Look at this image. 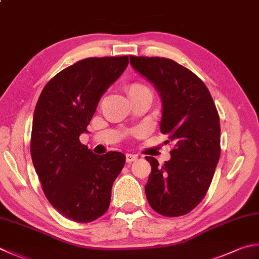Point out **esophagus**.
Instances as JSON below:
<instances>
[{"mask_svg": "<svg viewBox=\"0 0 259 259\" xmlns=\"http://www.w3.org/2000/svg\"><path fill=\"white\" fill-rule=\"evenodd\" d=\"M138 159V156L134 154H125V160L126 163H133V161Z\"/></svg>", "mask_w": 259, "mask_h": 259, "instance_id": "obj_1", "label": "esophagus"}]
</instances>
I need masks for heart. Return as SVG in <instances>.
Instances as JSON below:
<instances>
[{
    "label": "heart",
    "instance_id": "b5f03b06",
    "mask_svg": "<svg viewBox=\"0 0 259 259\" xmlns=\"http://www.w3.org/2000/svg\"><path fill=\"white\" fill-rule=\"evenodd\" d=\"M143 89H147L146 86H144V85H141V84H131V85H129L128 86V93L129 94H133V93H135V92H137V91H139V90H143Z\"/></svg>",
    "mask_w": 259,
    "mask_h": 259
}]
</instances>
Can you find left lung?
<instances>
[{"label":"left lung","instance_id":"obj_1","mask_svg":"<svg viewBox=\"0 0 259 259\" xmlns=\"http://www.w3.org/2000/svg\"><path fill=\"white\" fill-rule=\"evenodd\" d=\"M130 64L158 92L160 131L175 144L163 166L146 157L151 165L147 200L161 215H184L202 201L213 179L220 158L219 114L205 84L174 60L130 56Z\"/></svg>","mask_w":259,"mask_h":259}]
</instances>
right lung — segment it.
I'll use <instances>...</instances> for the list:
<instances>
[{"instance_id":"right-lung-1","label":"right lung","mask_w":259,"mask_h":259,"mask_svg":"<svg viewBox=\"0 0 259 259\" xmlns=\"http://www.w3.org/2000/svg\"><path fill=\"white\" fill-rule=\"evenodd\" d=\"M128 64V56L79 60L49 80L35 105L32 163L50 204L69 220L88 224L109 209L125 156L95 155L79 136L89 134L101 98Z\"/></svg>"}]
</instances>
